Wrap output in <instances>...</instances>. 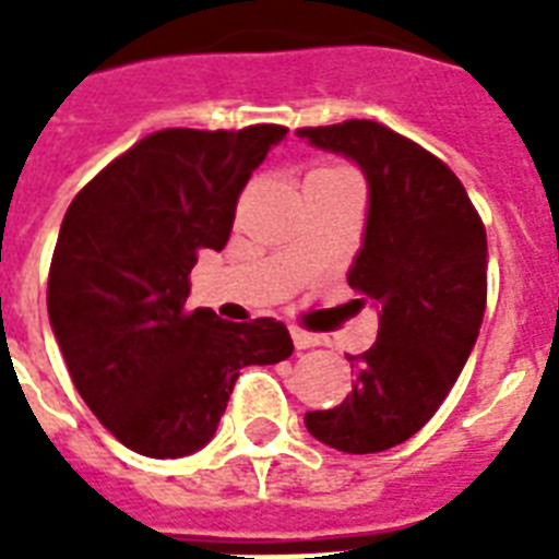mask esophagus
<instances>
[{"label": "esophagus", "mask_w": 559, "mask_h": 559, "mask_svg": "<svg viewBox=\"0 0 559 559\" xmlns=\"http://www.w3.org/2000/svg\"><path fill=\"white\" fill-rule=\"evenodd\" d=\"M293 342H296V348L298 350H305V348H316V345H322V336L319 333H310L305 331V328H293Z\"/></svg>", "instance_id": "esophagus-1"}]
</instances>
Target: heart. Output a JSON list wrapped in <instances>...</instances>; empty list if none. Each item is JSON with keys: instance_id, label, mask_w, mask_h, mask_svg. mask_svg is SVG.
<instances>
[{"instance_id": "1", "label": "heart", "mask_w": 559, "mask_h": 559, "mask_svg": "<svg viewBox=\"0 0 559 559\" xmlns=\"http://www.w3.org/2000/svg\"><path fill=\"white\" fill-rule=\"evenodd\" d=\"M319 177H354V170L348 165H342V162H319L307 179H319Z\"/></svg>"}]
</instances>
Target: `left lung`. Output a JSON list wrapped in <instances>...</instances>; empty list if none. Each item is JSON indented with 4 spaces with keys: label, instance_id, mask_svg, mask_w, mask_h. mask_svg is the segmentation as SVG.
Returning <instances> with one entry per match:
<instances>
[{
    "label": "left lung",
    "instance_id": "8db88e82",
    "mask_svg": "<svg viewBox=\"0 0 559 559\" xmlns=\"http://www.w3.org/2000/svg\"><path fill=\"white\" fill-rule=\"evenodd\" d=\"M301 139L357 162L371 188L366 243L348 275L380 310L377 342L350 359L340 406L307 412V432L340 452L408 441L459 380L487 305V235L461 179L380 121L301 127Z\"/></svg>",
    "mask_w": 559,
    "mask_h": 559
}]
</instances>
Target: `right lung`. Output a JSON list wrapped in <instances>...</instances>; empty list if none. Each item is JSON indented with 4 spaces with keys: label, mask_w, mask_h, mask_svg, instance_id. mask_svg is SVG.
Returning a JSON list of instances; mask_svg holds the SVG:
<instances>
[{
    "label": "right lung",
    "mask_w": 559,
    "mask_h": 559,
    "mask_svg": "<svg viewBox=\"0 0 559 559\" xmlns=\"http://www.w3.org/2000/svg\"><path fill=\"white\" fill-rule=\"evenodd\" d=\"M281 124L170 127L144 135L78 191L48 270V319L92 415L151 459L214 438L240 368L293 354L284 322L188 310L202 249L231 235L237 197Z\"/></svg>",
    "instance_id": "right-lung-1"
}]
</instances>
